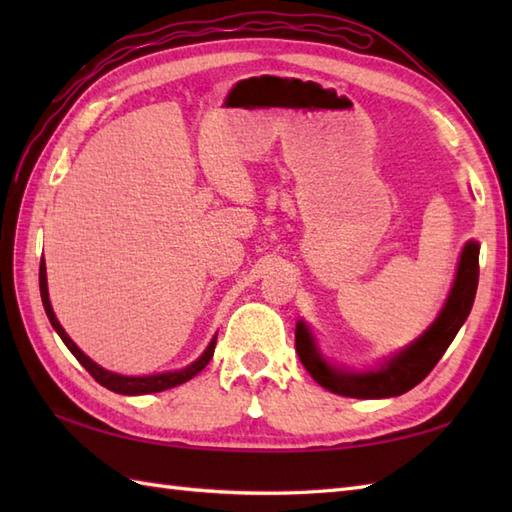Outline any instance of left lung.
<instances>
[{
	"mask_svg": "<svg viewBox=\"0 0 512 512\" xmlns=\"http://www.w3.org/2000/svg\"><path fill=\"white\" fill-rule=\"evenodd\" d=\"M477 279H480V244L471 239L462 248L458 273L436 321L416 341L383 358L376 367L352 369L330 363L319 350L310 325L299 319L295 347L301 363L308 374L332 394L347 398H394L405 394L427 378L464 325L475 301Z\"/></svg>",
	"mask_w": 512,
	"mask_h": 512,
	"instance_id": "8db88e82",
	"label": "left lung"
}]
</instances>
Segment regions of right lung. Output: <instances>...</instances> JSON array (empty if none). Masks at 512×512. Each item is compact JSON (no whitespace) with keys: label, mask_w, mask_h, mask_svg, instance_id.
Masks as SVG:
<instances>
[{"label":"right lung","mask_w":512,"mask_h":512,"mask_svg":"<svg viewBox=\"0 0 512 512\" xmlns=\"http://www.w3.org/2000/svg\"><path fill=\"white\" fill-rule=\"evenodd\" d=\"M39 290H41V301H43V308H46L48 319L52 323L54 332L61 336V341L65 343V347L76 356V361H79L85 369H88L90 376L96 380V383H101L103 387H107L114 394H123V396H143V394H156V391H165L171 387H178L182 383H187L193 376H198L202 369L209 365V361L213 358L215 352V341H217V334L211 339V343L206 345V350L195 358V361L187 367L176 369V372H160V374H151V376H123V374H116L110 372V369L101 367L99 363H94L88 354H83L81 347H76V343L70 339L65 330L61 328V323L57 319V314L52 310V303H50V295H48V275H46V262L41 259L39 264Z\"/></svg>","instance_id":"add662e5"}]
</instances>
